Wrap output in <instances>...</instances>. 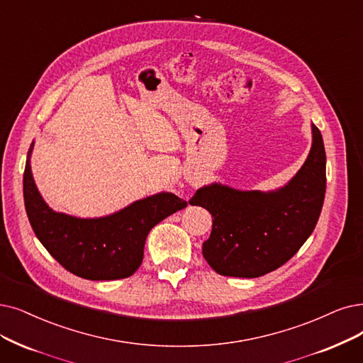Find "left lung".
<instances>
[{"label":"left lung","mask_w":363,"mask_h":363,"mask_svg":"<svg viewBox=\"0 0 363 363\" xmlns=\"http://www.w3.org/2000/svg\"><path fill=\"white\" fill-rule=\"evenodd\" d=\"M307 161L284 187L272 192L237 191L213 183L189 201L213 217L202 244L208 265L228 277L255 279L284 265L307 241L326 192V153L315 125Z\"/></svg>","instance_id":"8db88e82"}]
</instances>
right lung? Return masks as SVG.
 I'll return each mask as SVG.
<instances>
[{"label":"right lung","instance_id":"1","mask_svg":"<svg viewBox=\"0 0 363 363\" xmlns=\"http://www.w3.org/2000/svg\"><path fill=\"white\" fill-rule=\"evenodd\" d=\"M28 153L23 201L28 219L40 242L67 271L86 280H119L133 275L143 262L150 229L187 206L174 194L161 192L98 219H79L53 211L38 194Z\"/></svg>","mask_w":363,"mask_h":363}]
</instances>
